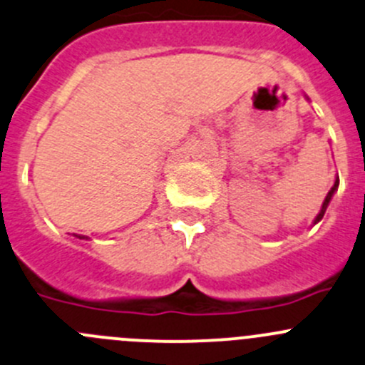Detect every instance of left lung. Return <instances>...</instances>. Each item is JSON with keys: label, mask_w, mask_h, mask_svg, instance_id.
<instances>
[{"label": "left lung", "mask_w": 365, "mask_h": 365, "mask_svg": "<svg viewBox=\"0 0 365 365\" xmlns=\"http://www.w3.org/2000/svg\"><path fill=\"white\" fill-rule=\"evenodd\" d=\"M337 187H339V176H337V178H335V183H334V187H331V189H330V192H328V194H327V197H324V201H323V207H321V212H319V214H317V217L314 219V225H316V222H319L321 219H323L324 212H327V207H328V203H330L331 196H334V192H335V190H337Z\"/></svg>", "instance_id": "left-lung-1"}]
</instances>
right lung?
Wrapping results in <instances>:
<instances>
[{
    "instance_id": "right-lung-1",
    "label": "right lung",
    "mask_w": 365,
    "mask_h": 365,
    "mask_svg": "<svg viewBox=\"0 0 365 365\" xmlns=\"http://www.w3.org/2000/svg\"><path fill=\"white\" fill-rule=\"evenodd\" d=\"M78 237H80V235H78ZM80 239H87V237H80Z\"/></svg>"
}]
</instances>
